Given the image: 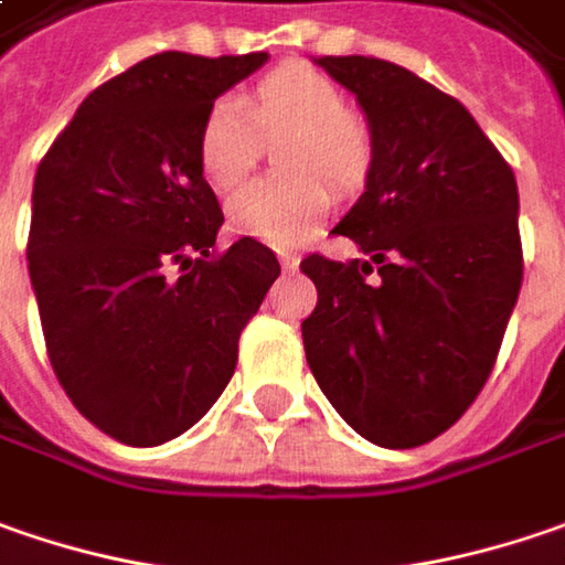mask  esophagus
Returning a JSON list of instances; mask_svg holds the SVG:
<instances>
[{
  "label": "esophagus",
  "instance_id": "1",
  "mask_svg": "<svg viewBox=\"0 0 565 565\" xmlns=\"http://www.w3.org/2000/svg\"><path fill=\"white\" fill-rule=\"evenodd\" d=\"M279 264H282L286 273H292V269H298V257L296 254H289V250H282V254H279Z\"/></svg>",
  "mask_w": 565,
  "mask_h": 565
}]
</instances>
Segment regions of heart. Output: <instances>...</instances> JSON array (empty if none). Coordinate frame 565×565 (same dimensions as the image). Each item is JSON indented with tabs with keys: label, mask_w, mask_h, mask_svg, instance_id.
Here are the masks:
<instances>
[{
	"label": "heart",
	"mask_w": 565,
	"mask_h": 565,
	"mask_svg": "<svg viewBox=\"0 0 565 565\" xmlns=\"http://www.w3.org/2000/svg\"><path fill=\"white\" fill-rule=\"evenodd\" d=\"M286 132L289 139H282L276 161L296 174L250 181L225 203L235 232L282 247L308 238L324 215L330 203L326 180L333 190H353L369 171L372 136L350 110L347 95L321 72L282 66L241 100H215L196 139L203 178L215 190H232L257 161V136Z\"/></svg>",
	"instance_id": "heart-1"
}]
</instances>
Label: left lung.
Instances as JSON below:
<instances>
[{
    "label": "left lung",
    "instance_id": "1",
    "mask_svg": "<svg viewBox=\"0 0 565 565\" xmlns=\"http://www.w3.org/2000/svg\"><path fill=\"white\" fill-rule=\"evenodd\" d=\"M372 132L355 206L333 228L369 260L308 254L305 355L333 409L381 448L455 426L493 372L522 289L519 186L461 100L375 56H321Z\"/></svg>",
    "mask_w": 565,
    "mask_h": 565
}]
</instances>
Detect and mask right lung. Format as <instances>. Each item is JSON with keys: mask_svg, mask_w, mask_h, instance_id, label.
Masks as SVG:
<instances>
[{"mask_svg": "<svg viewBox=\"0 0 565 565\" xmlns=\"http://www.w3.org/2000/svg\"><path fill=\"white\" fill-rule=\"evenodd\" d=\"M267 60L156 53L82 100L38 168L28 273L50 365L117 441L203 419L279 276L260 241L212 250L225 215L196 158L206 110Z\"/></svg>", "mask_w": 565, "mask_h": 565, "instance_id": "obj_1", "label": "right lung"}]
</instances>
